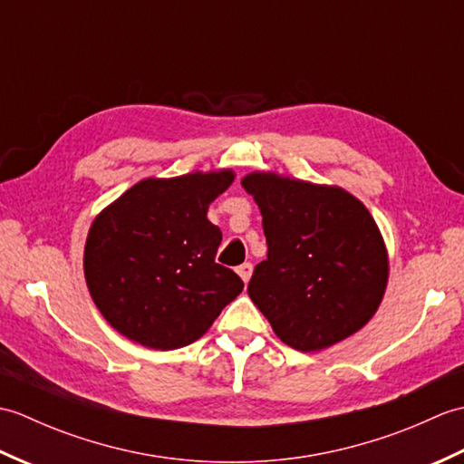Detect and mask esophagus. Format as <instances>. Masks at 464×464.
Listing matches in <instances>:
<instances>
[{
  "instance_id": "34e87169",
  "label": "esophagus",
  "mask_w": 464,
  "mask_h": 464,
  "mask_svg": "<svg viewBox=\"0 0 464 464\" xmlns=\"http://www.w3.org/2000/svg\"><path fill=\"white\" fill-rule=\"evenodd\" d=\"M237 275L243 279V283H249L251 275H253V265L251 263H243L237 267Z\"/></svg>"
}]
</instances>
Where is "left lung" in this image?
Returning <instances> with one entry per match:
<instances>
[{
    "instance_id": "1",
    "label": "left lung",
    "mask_w": 464,
    "mask_h": 464,
    "mask_svg": "<svg viewBox=\"0 0 464 464\" xmlns=\"http://www.w3.org/2000/svg\"><path fill=\"white\" fill-rule=\"evenodd\" d=\"M241 185L267 237L247 293L275 334L313 353L361 331L389 283L387 245L367 207L343 187L273 171H253Z\"/></svg>"
}]
</instances>
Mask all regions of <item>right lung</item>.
<instances>
[{
    "instance_id": "add662e5",
    "label": "right lung",
    "mask_w": 464,
    "mask_h": 464,
    "mask_svg": "<svg viewBox=\"0 0 464 464\" xmlns=\"http://www.w3.org/2000/svg\"><path fill=\"white\" fill-rule=\"evenodd\" d=\"M233 179V169L147 177L95 217L83 273L117 333L147 349H181L243 291L237 275L215 263L223 235L207 219Z\"/></svg>"
}]
</instances>
